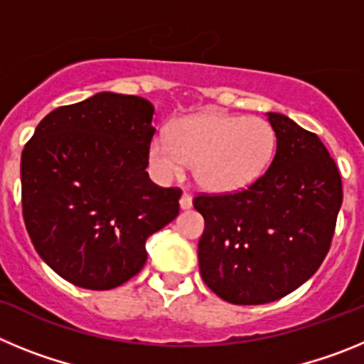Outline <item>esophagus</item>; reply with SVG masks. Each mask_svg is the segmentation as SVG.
Masks as SVG:
<instances>
[{"label": "esophagus", "mask_w": 364, "mask_h": 364, "mask_svg": "<svg viewBox=\"0 0 364 364\" xmlns=\"http://www.w3.org/2000/svg\"><path fill=\"white\" fill-rule=\"evenodd\" d=\"M191 205H193L191 195H188V193H182V197H180V210H189Z\"/></svg>", "instance_id": "1"}]
</instances>
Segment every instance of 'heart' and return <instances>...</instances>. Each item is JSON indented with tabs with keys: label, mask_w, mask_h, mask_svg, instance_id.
I'll list each match as a JSON object with an SVG mask.
<instances>
[{
	"label": "heart",
	"mask_w": 364,
	"mask_h": 364,
	"mask_svg": "<svg viewBox=\"0 0 364 364\" xmlns=\"http://www.w3.org/2000/svg\"><path fill=\"white\" fill-rule=\"evenodd\" d=\"M277 151V133L260 117L198 112L182 117L171 133L159 131L149 142V166L160 180H171L193 166L204 191L235 193L257 182Z\"/></svg>",
	"instance_id": "heart-1"
}]
</instances>
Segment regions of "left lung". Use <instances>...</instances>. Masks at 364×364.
<instances>
[{"mask_svg":"<svg viewBox=\"0 0 364 364\" xmlns=\"http://www.w3.org/2000/svg\"><path fill=\"white\" fill-rule=\"evenodd\" d=\"M277 133L268 171L244 191L198 195L204 217L200 275L231 304H266L297 290L332 244L343 184L319 136L281 112H266Z\"/></svg>","mask_w":364,"mask_h":364,"instance_id":"8db88e82","label":"left lung"}]
</instances>
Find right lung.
<instances>
[{"label":"right lung","instance_id":"right-lung-1","mask_svg":"<svg viewBox=\"0 0 364 364\" xmlns=\"http://www.w3.org/2000/svg\"><path fill=\"white\" fill-rule=\"evenodd\" d=\"M154 107L98 92L54 109L21 153L23 220L38 255L85 290H111L147 260L146 240L178 215L180 189L146 167Z\"/></svg>","mask_w":364,"mask_h":364}]
</instances>
